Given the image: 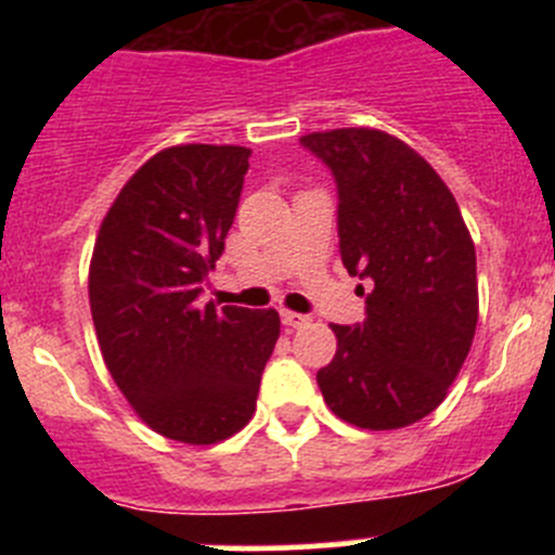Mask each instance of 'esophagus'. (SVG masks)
<instances>
[{
	"label": "esophagus",
	"instance_id": "34e87169",
	"mask_svg": "<svg viewBox=\"0 0 555 555\" xmlns=\"http://www.w3.org/2000/svg\"><path fill=\"white\" fill-rule=\"evenodd\" d=\"M282 322L287 324V327H304V324H309V317L298 311H282Z\"/></svg>",
	"mask_w": 555,
	"mask_h": 555
}]
</instances>
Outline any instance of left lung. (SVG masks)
Instances as JSON below:
<instances>
[{
	"label": "left lung",
	"mask_w": 555,
	"mask_h": 555,
	"mask_svg": "<svg viewBox=\"0 0 555 555\" xmlns=\"http://www.w3.org/2000/svg\"><path fill=\"white\" fill-rule=\"evenodd\" d=\"M300 142L338 182L346 271L373 282L365 322L333 324L338 349L317 373L319 389L335 416L360 429L416 424L446 400L473 346V236L449 184L402 139L333 128Z\"/></svg>",
	"instance_id": "8db88e82"
}]
</instances>
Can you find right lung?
<instances>
[{
    "mask_svg": "<svg viewBox=\"0 0 555 555\" xmlns=\"http://www.w3.org/2000/svg\"><path fill=\"white\" fill-rule=\"evenodd\" d=\"M251 150L177 144L122 184L93 244L88 298L104 365L139 418L211 446L255 416L279 313L201 304L225 249Z\"/></svg>",
    "mask_w": 555,
    "mask_h": 555,
    "instance_id": "add662e5",
    "label": "right lung"
}]
</instances>
